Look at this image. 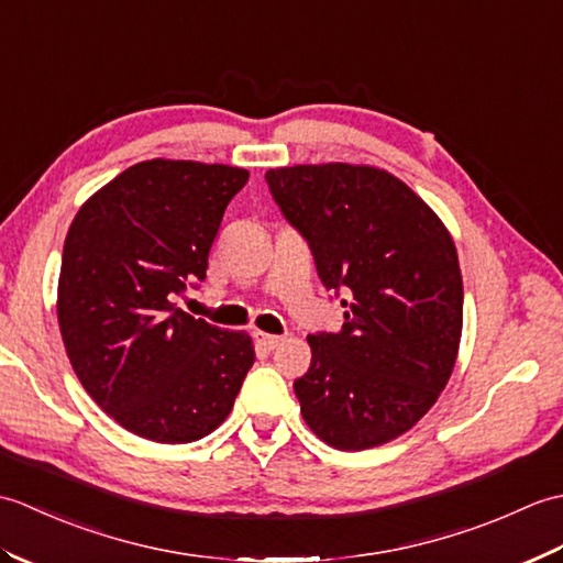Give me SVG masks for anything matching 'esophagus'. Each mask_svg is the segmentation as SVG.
<instances>
[{
	"mask_svg": "<svg viewBox=\"0 0 563 563\" xmlns=\"http://www.w3.org/2000/svg\"><path fill=\"white\" fill-rule=\"evenodd\" d=\"M254 339H256V345H261L263 351H273L283 343V336H273V333H263V331H254Z\"/></svg>",
	"mask_w": 563,
	"mask_h": 563,
	"instance_id": "1",
	"label": "esophagus"
}]
</instances>
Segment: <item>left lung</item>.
Segmentation results:
<instances>
[{
    "label": "left lung",
    "mask_w": 563,
    "mask_h": 563,
    "mask_svg": "<svg viewBox=\"0 0 563 563\" xmlns=\"http://www.w3.org/2000/svg\"><path fill=\"white\" fill-rule=\"evenodd\" d=\"M266 181L317 263L343 292L339 333H309L312 365L295 379L302 418L336 450L399 438L445 389L462 336V273L445 224L375 166L300 164Z\"/></svg>",
    "instance_id": "1"
}]
</instances>
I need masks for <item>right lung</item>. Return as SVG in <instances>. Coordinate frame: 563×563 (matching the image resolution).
<instances>
[{"label": "right lung", "mask_w": 563, "mask_h": 563, "mask_svg": "<svg viewBox=\"0 0 563 563\" xmlns=\"http://www.w3.org/2000/svg\"><path fill=\"white\" fill-rule=\"evenodd\" d=\"M249 172L150 159L79 208L65 239L57 321L89 397L130 433L166 445L212 433L227 416L254 345L176 307L206 280L208 254Z\"/></svg>", "instance_id": "obj_1"}]
</instances>
